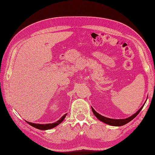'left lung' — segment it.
Listing matches in <instances>:
<instances>
[{
    "mask_svg": "<svg viewBox=\"0 0 155 155\" xmlns=\"http://www.w3.org/2000/svg\"><path fill=\"white\" fill-rule=\"evenodd\" d=\"M145 103H146V102H145ZM145 103H144V104L140 108V109L138 110L136 113H134V114H133L132 116H130V117L127 118H123V119H113V118L105 117L103 116V115L98 114L97 112L94 110V109L93 107H91V108H92V110H93V114L95 115V117H96L98 118V119L101 120V122H103V123H104L105 124L111 125V126L120 127V126H123V125L126 124L127 123H129L130 121H131L133 119H134V118L137 116L138 114L140 113V111L142 110V108L144 107V104H145Z\"/></svg>",
    "mask_w": 155,
    "mask_h": 155,
    "instance_id": "left-lung-1",
    "label": "left lung"
}]
</instances>
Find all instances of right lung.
Listing matches in <instances>:
<instances>
[{"label":"right lung","mask_w":155,"mask_h":155,"mask_svg":"<svg viewBox=\"0 0 155 155\" xmlns=\"http://www.w3.org/2000/svg\"><path fill=\"white\" fill-rule=\"evenodd\" d=\"M67 114H65L64 115H63L60 119L58 120H57V122H55L54 123H48V124H36V123H29L28 121H26L28 124H29L30 125H31L32 127H33L36 128H38V129H40V130H49V129H51V128H54L55 127L58 126V125L61 123L62 121L64 120V118L67 116Z\"/></svg>","instance_id":"add662e5"}]
</instances>
